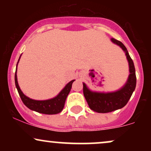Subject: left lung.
Masks as SVG:
<instances>
[{"mask_svg":"<svg viewBox=\"0 0 151 151\" xmlns=\"http://www.w3.org/2000/svg\"><path fill=\"white\" fill-rule=\"evenodd\" d=\"M111 42L119 46L125 52L129 67V75L127 81L121 89L110 92H99L90 90L83 82V93L89 108L98 113H109L125 106L131 98L136 86V70L132 59L124 45L120 41L111 39Z\"/></svg>","mask_w":151,"mask_h":151,"instance_id":"obj_1","label":"left lung"}]
</instances>
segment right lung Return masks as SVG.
I'll return each mask as SVG.
<instances>
[{"mask_svg": "<svg viewBox=\"0 0 151 151\" xmlns=\"http://www.w3.org/2000/svg\"><path fill=\"white\" fill-rule=\"evenodd\" d=\"M22 55V54H21ZM21 55L19 58L16 65V70H15V83L16 86L17 90H18L19 95L21 98L22 102L30 110L35 111L38 112L40 114H57L60 113L62 109L64 108L65 103L70 93L71 88H72V83L74 82V79L70 81V82L67 83L66 86L61 90L60 93L55 97L50 99L46 100H35L29 98L28 96H25L20 89V86L18 85V78H17V68H18V62L20 61V59Z\"/></svg>", "mask_w": 151, "mask_h": 151, "instance_id": "add662e5", "label": "right lung"}]
</instances>
